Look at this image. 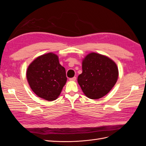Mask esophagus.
<instances>
[{
    "instance_id": "esophagus-1",
    "label": "esophagus",
    "mask_w": 146,
    "mask_h": 146,
    "mask_svg": "<svg viewBox=\"0 0 146 146\" xmlns=\"http://www.w3.org/2000/svg\"><path fill=\"white\" fill-rule=\"evenodd\" d=\"M69 80H70V81H76V77H74L72 78H69Z\"/></svg>"
}]
</instances>
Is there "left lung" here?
Instances as JSON below:
<instances>
[{"label": "left lung", "mask_w": 146, "mask_h": 146, "mask_svg": "<svg viewBox=\"0 0 146 146\" xmlns=\"http://www.w3.org/2000/svg\"><path fill=\"white\" fill-rule=\"evenodd\" d=\"M82 70L77 81L84 94L91 99H98L108 94L118 78L116 63L107 56L96 53H91L85 57Z\"/></svg>", "instance_id": "left-lung-1"}]
</instances>
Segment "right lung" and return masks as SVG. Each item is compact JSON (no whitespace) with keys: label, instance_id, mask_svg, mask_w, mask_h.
<instances>
[{"label":"right lung","instance_id":"add662e5","mask_svg":"<svg viewBox=\"0 0 146 146\" xmlns=\"http://www.w3.org/2000/svg\"><path fill=\"white\" fill-rule=\"evenodd\" d=\"M27 78L35 93L48 101L56 99L67 81L64 68L53 53L35 59L27 69Z\"/></svg>","mask_w":146,"mask_h":146}]
</instances>
